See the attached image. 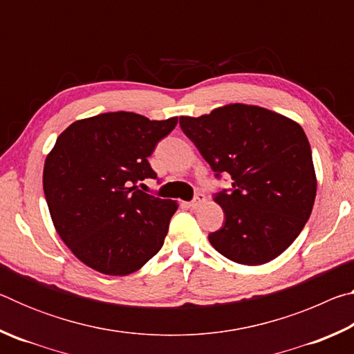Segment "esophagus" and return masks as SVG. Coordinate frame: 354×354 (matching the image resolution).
Wrapping results in <instances>:
<instances>
[{"label": "esophagus", "mask_w": 354, "mask_h": 354, "mask_svg": "<svg viewBox=\"0 0 354 354\" xmlns=\"http://www.w3.org/2000/svg\"><path fill=\"white\" fill-rule=\"evenodd\" d=\"M205 200H206L205 195H203V194H196L195 198L189 203V207H190V209H198V207L203 205V203H205Z\"/></svg>", "instance_id": "obj_1"}]
</instances>
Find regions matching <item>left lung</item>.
I'll return each mask as SVG.
<instances>
[{"label":"left lung","mask_w":354,"mask_h":354,"mask_svg":"<svg viewBox=\"0 0 354 354\" xmlns=\"http://www.w3.org/2000/svg\"><path fill=\"white\" fill-rule=\"evenodd\" d=\"M179 127L215 171L232 179L215 195L225 223L209 234L230 261L262 266L290 247L313 212L317 178L310 145L292 118L253 104H226Z\"/></svg>","instance_id":"1"}]
</instances>
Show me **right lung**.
Returning a JSON list of instances; mask_svg holds the SVG:
<instances>
[{"instance_id":"1","label":"right lung","mask_w":354,"mask_h":354,"mask_svg":"<svg viewBox=\"0 0 354 354\" xmlns=\"http://www.w3.org/2000/svg\"><path fill=\"white\" fill-rule=\"evenodd\" d=\"M176 123L107 112L77 120L57 137L45 159V198L57 234L87 267L124 277L162 248L178 203L137 184L158 178L148 158Z\"/></svg>"}]
</instances>
